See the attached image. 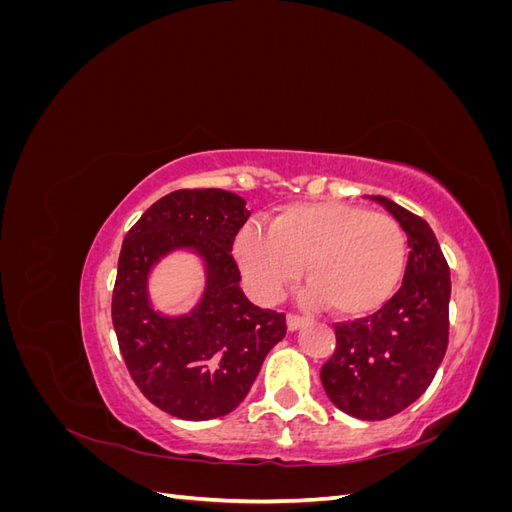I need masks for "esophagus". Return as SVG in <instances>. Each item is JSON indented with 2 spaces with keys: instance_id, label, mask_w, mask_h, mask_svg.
<instances>
[{
  "instance_id": "1",
  "label": "esophagus",
  "mask_w": 512,
  "mask_h": 512,
  "mask_svg": "<svg viewBox=\"0 0 512 512\" xmlns=\"http://www.w3.org/2000/svg\"><path fill=\"white\" fill-rule=\"evenodd\" d=\"M305 322H307V318H305V316H299V314H288V318H286V324H288L290 331L301 329Z\"/></svg>"
}]
</instances>
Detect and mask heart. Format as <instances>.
Masks as SVG:
<instances>
[{"label":"heart","mask_w":512,"mask_h":512,"mask_svg":"<svg viewBox=\"0 0 512 512\" xmlns=\"http://www.w3.org/2000/svg\"><path fill=\"white\" fill-rule=\"evenodd\" d=\"M235 256L247 284L277 299L305 265V301L331 303L344 316L376 312L401 282L408 245L391 215L342 200L297 203L262 224H245Z\"/></svg>","instance_id":"obj_1"}]
</instances>
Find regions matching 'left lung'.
Returning a JSON list of instances; mask_svg holds the SVG:
<instances>
[{
	"mask_svg": "<svg viewBox=\"0 0 512 512\" xmlns=\"http://www.w3.org/2000/svg\"><path fill=\"white\" fill-rule=\"evenodd\" d=\"M408 235L401 288L376 314L335 324L337 346L320 380L333 404L361 421H384L421 397L448 346L451 273L429 224L384 196H371Z\"/></svg>",
	"mask_w": 512,
	"mask_h": 512,
	"instance_id": "obj_1",
	"label": "left lung"
}]
</instances>
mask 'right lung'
I'll use <instances>...</instances> for the list:
<instances>
[{"label": "right lung", "mask_w": 512, "mask_h": 512, "mask_svg": "<svg viewBox=\"0 0 512 512\" xmlns=\"http://www.w3.org/2000/svg\"><path fill=\"white\" fill-rule=\"evenodd\" d=\"M250 218L237 194L177 190L153 203L121 245L113 327L132 380L153 406L185 421L235 410L286 316L245 297L232 243ZM190 249L206 265V292L192 313L166 317L150 305L148 273L170 251Z\"/></svg>", "instance_id": "right-lung-1"}]
</instances>
